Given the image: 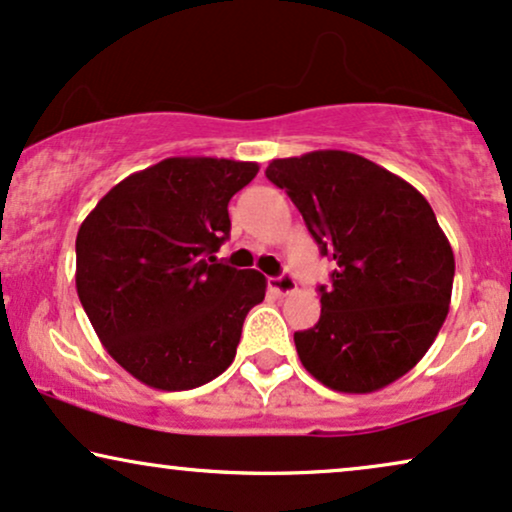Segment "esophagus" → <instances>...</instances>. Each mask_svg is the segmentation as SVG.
<instances>
[{
  "label": "esophagus",
  "instance_id": "esophagus-1",
  "mask_svg": "<svg viewBox=\"0 0 512 512\" xmlns=\"http://www.w3.org/2000/svg\"><path fill=\"white\" fill-rule=\"evenodd\" d=\"M269 288L274 290V293H278V295H288V293H293V290L297 288V283H295L293 274L283 271L281 276H271L269 278Z\"/></svg>",
  "mask_w": 512,
  "mask_h": 512
}]
</instances>
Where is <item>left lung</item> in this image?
I'll use <instances>...</instances> for the list:
<instances>
[{
    "label": "left lung",
    "mask_w": 512,
    "mask_h": 512,
    "mask_svg": "<svg viewBox=\"0 0 512 512\" xmlns=\"http://www.w3.org/2000/svg\"><path fill=\"white\" fill-rule=\"evenodd\" d=\"M264 174L335 262L319 323L295 333L297 357L335 392L383 390L425 357L449 314L456 262L435 212L357 153L278 158Z\"/></svg>",
    "instance_id": "left-lung-1"
}]
</instances>
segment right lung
I'll list each match as a JSON object with an SVG mask.
<instances>
[{"label": "right lung", "instance_id": "add662e5", "mask_svg": "<svg viewBox=\"0 0 512 512\" xmlns=\"http://www.w3.org/2000/svg\"><path fill=\"white\" fill-rule=\"evenodd\" d=\"M260 172L226 158H165L129 174L77 231L75 286L108 354L148 387L193 390L236 357L267 278L217 262L229 200Z\"/></svg>", "mask_w": 512, "mask_h": 512}]
</instances>
